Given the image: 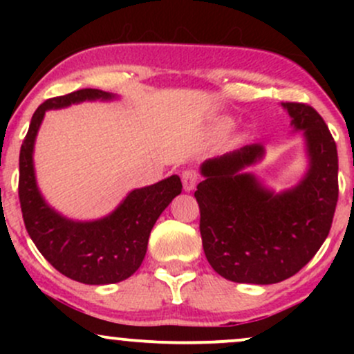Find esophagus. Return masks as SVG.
I'll use <instances>...</instances> for the list:
<instances>
[{
  "instance_id": "esophagus-1",
  "label": "esophagus",
  "mask_w": 354,
  "mask_h": 354,
  "mask_svg": "<svg viewBox=\"0 0 354 354\" xmlns=\"http://www.w3.org/2000/svg\"><path fill=\"white\" fill-rule=\"evenodd\" d=\"M181 181H183V188L185 191H193L196 188V183H198V173L194 169H185L181 173Z\"/></svg>"
}]
</instances>
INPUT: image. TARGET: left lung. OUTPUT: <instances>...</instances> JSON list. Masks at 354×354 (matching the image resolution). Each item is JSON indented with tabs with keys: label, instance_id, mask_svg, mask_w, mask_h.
<instances>
[{
	"label": "left lung",
	"instance_id": "left-lung-1",
	"mask_svg": "<svg viewBox=\"0 0 354 354\" xmlns=\"http://www.w3.org/2000/svg\"><path fill=\"white\" fill-rule=\"evenodd\" d=\"M293 131H303L308 169L293 188L276 193L250 166L265 146L243 148L201 165L194 191L206 259L234 283L273 284L291 278L316 254L330 233L338 201V151L316 109L281 103Z\"/></svg>",
	"mask_w": 354,
	"mask_h": 354
}]
</instances>
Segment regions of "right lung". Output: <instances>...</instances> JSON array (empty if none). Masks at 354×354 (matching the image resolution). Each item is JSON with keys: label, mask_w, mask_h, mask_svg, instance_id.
<instances>
[{"label": "right lung", "mask_w": 354, "mask_h": 354, "mask_svg": "<svg viewBox=\"0 0 354 354\" xmlns=\"http://www.w3.org/2000/svg\"><path fill=\"white\" fill-rule=\"evenodd\" d=\"M118 95L101 89H78L46 100L35 111L19 151V203L24 226L48 263L61 274L84 284H111L129 278L143 263L154 223L181 193L178 174L129 191L111 213L93 221L63 216L46 203L36 183L35 141L50 109L83 101H113Z\"/></svg>", "instance_id": "add662e5"}]
</instances>
